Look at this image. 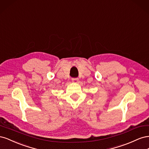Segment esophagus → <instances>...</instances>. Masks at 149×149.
Listing matches in <instances>:
<instances>
[{
  "instance_id": "34e87169",
  "label": "esophagus",
  "mask_w": 149,
  "mask_h": 149,
  "mask_svg": "<svg viewBox=\"0 0 149 149\" xmlns=\"http://www.w3.org/2000/svg\"><path fill=\"white\" fill-rule=\"evenodd\" d=\"M78 80H79V79L78 78H72V81L74 82V83H78Z\"/></svg>"
}]
</instances>
